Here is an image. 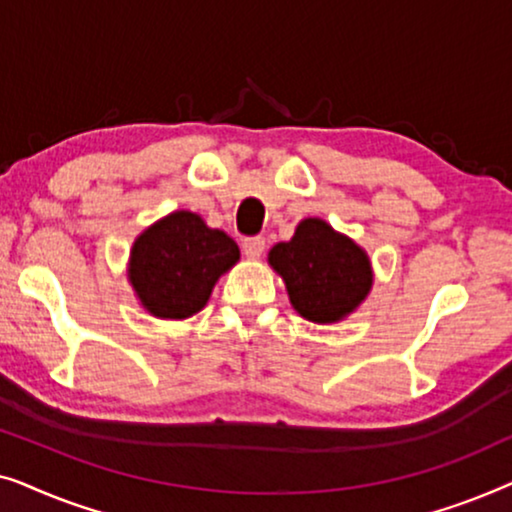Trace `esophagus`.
<instances>
[{"mask_svg": "<svg viewBox=\"0 0 512 512\" xmlns=\"http://www.w3.org/2000/svg\"><path fill=\"white\" fill-rule=\"evenodd\" d=\"M242 251L249 261H256V258L263 256L265 251V240L263 237H249V240L242 242Z\"/></svg>", "mask_w": 512, "mask_h": 512, "instance_id": "esophagus-1", "label": "esophagus"}]
</instances>
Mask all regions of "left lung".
<instances>
[{"label": "left lung", "instance_id": "left-lung-1", "mask_svg": "<svg viewBox=\"0 0 512 512\" xmlns=\"http://www.w3.org/2000/svg\"><path fill=\"white\" fill-rule=\"evenodd\" d=\"M268 263L282 277L293 310L321 326L359 310L375 282L368 251L319 216L303 219L291 240L277 242Z\"/></svg>", "mask_w": 512, "mask_h": 512}]
</instances>
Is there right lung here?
<instances>
[{
  "mask_svg": "<svg viewBox=\"0 0 512 512\" xmlns=\"http://www.w3.org/2000/svg\"><path fill=\"white\" fill-rule=\"evenodd\" d=\"M240 261V247L200 214L177 209L135 237L128 282L144 312L181 321L207 305L221 275Z\"/></svg>",
  "mask_w": 512,
  "mask_h": 512,
  "instance_id": "obj_1",
  "label": "right lung"
}]
</instances>
